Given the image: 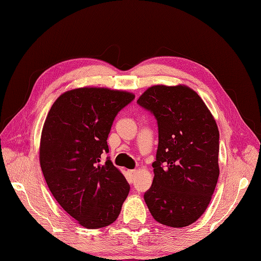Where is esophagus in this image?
I'll use <instances>...</instances> for the list:
<instances>
[{"label":"esophagus","mask_w":261,"mask_h":261,"mask_svg":"<svg viewBox=\"0 0 261 261\" xmlns=\"http://www.w3.org/2000/svg\"><path fill=\"white\" fill-rule=\"evenodd\" d=\"M136 174H137V171L136 170H130L129 171V175H130V181L131 182L136 178Z\"/></svg>","instance_id":"esophagus-1"}]
</instances>
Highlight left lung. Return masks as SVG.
I'll list each match as a JSON object with an SVG mask.
<instances>
[{
  "label": "left lung",
  "mask_w": 261,
  "mask_h": 261,
  "mask_svg": "<svg viewBox=\"0 0 261 261\" xmlns=\"http://www.w3.org/2000/svg\"><path fill=\"white\" fill-rule=\"evenodd\" d=\"M137 103L158 122L154 178L144 200L156 222L189 226L203 215L219 176V132L212 113L186 86H153Z\"/></svg>",
  "instance_id": "obj_1"
}]
</instances>
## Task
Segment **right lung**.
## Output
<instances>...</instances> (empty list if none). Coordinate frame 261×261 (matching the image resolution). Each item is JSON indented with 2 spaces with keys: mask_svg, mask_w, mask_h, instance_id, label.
Listing matches in <instances>:
<instances>
[{
  "mask_svg": "<svg viewBox=\"0 0 261 261\" xmlns=\"http://www.w3.org/2000/svg\"><path fill=\"white\" fill-rule=\"evenodd\" d=\"M135 99L130 92L78 88L57 98L46 117L39 162L53 196L89 229L112 224L130 191L109 158L107 139L118 112Z\"/></svg>",
  "mask_w": 261,
  "mask_h": 261,
  "instance_id": "obj_1",
  "label": "right lung"
}]
</instances>
